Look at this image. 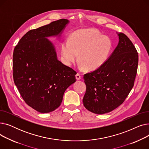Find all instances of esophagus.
<instances>
[{
    "instance_id": "obj_1",
    "label": "esophagus",
    "mask_w": 149,
    "mask_h": 149,
    "mask_svg": "<svg viewBox=\"0 0 149 149\" xmlns=\"http://www.w3.org/2000/svg\"><path fill=\"white\" fill-rule=\"evenodd\" d=\"M75 77H76V79L77 80H80L81 79V75L80 74H76V75H75Z\"/></svg>"
}]
</instances>
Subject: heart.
Returning a JSON list of instances; mask_svg holds the SVG:
<instances>
[{"instance_id":"heart-1","label":"heart","mask_w":149,"mask_h":149,"mask_svg":"<svg viewBox=\"0 0 149 149\" xmlns=\"http://www.w3.org/2000/svg\"><path fill=\"white\" fill-rule=\"evenodd\" d=\"M110 38L103 36L95 29H83L74 33L61 45V58L67 66H72L77 60L80 66L94 70L102 66L112 49Z\"/></svg>"}]
</instances>
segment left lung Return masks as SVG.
Listing matches in <instances>:
<instances>
[{
	"label": "left lung",
	"mask_w": 149,
	"mask_h": 149,
	"mask_svg": "<svg viewBox=\"0 0 149 149\" xmlns=\"http://www.w3.org/2000/svg\"><path fill=\"white\" fill-rule=\"evenodd\" d=\"M119 42L104 63L84 75L86 109L97 114L110 112L120 106L134 87L138 54L126 35L118 34Z\"/></svg>",
	"instance_id": "left-lung-1"
}]
</instances>
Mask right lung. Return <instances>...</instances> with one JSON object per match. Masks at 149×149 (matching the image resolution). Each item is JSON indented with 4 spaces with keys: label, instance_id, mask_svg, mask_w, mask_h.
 Segmentation results:
<instances>
[{
    "label": "right lung",
    "instance_id": "obj_1",
    "mask_svg": "<svg viewBox=\"0 0 149 149\" xmlns=\"http://www.w3.org/2000/svg\"><path fill=\"white\" fill-rule=\"evenodd\" d=\"M67 19H60L23 36L14 49L13 79L25 102L40 113L58 108L63 94L75 82L77 72L57 59L47 37L60 36Z\"/></svg>",
    "mask_w": 149,
    "mask_h": 149
}]
</instances>
